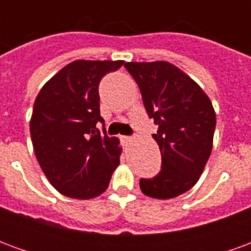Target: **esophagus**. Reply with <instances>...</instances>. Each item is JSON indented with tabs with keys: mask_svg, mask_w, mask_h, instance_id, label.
Listing matches in <instances>:
<instances>
[{
	"mask_svg": "<svg viewBox=\"0 0 251 251\" xmlns=\"http://www.w3.org/2000/svg\"><path fill=\"white\" fill-rule=\"evenodd\" d=\"M120 138H121V141L124 142V144H127V142H130L131 140L130 137H127V136H121Z\"/></svg>",
	"mask_w": 251,
	"mask_h": 251,
	"instance_id": "1",
	"label": "esophagus"
}]
</instances>
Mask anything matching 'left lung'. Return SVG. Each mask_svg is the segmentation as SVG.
<instances>
[{"label": "left lung", "mask_w": 251, "mask_h": 251, "mask_svg": "<svg viewBox=\"0 0 251 251\" xmlns=\"http://www.w3.org/2000/svg\"><path fill=\"white\" fill-rule=\"evenodd\" d=\"M140 87L149 118L158 126L153 134L161 152V171L140 180L142 194L171 199L199 180L212 151L216 115L207 94L168 62L125 63Z\"/></svg>", "instance_id": "1"}]
</instances>
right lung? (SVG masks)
I'll return each mask as SVG.
<instances>
[{
  "mask_svg": "<svg viewBox=\"0 0 251 251\" xmlns=\"http://www.w3.org/2000/svg\"><path fill=\"white\" fill-rule=\"evenodd\" d=\"M122 60H75L43 86L33 104L30 137L43 172L60 194L93 199L120 164V140L97 127L99 82Z\"/></svg>",
  "mask_w": 251,
  "mask_h": 251,
  "instance_id": "right-lung-1",
  "label": "right lung"
}]
</instances>
